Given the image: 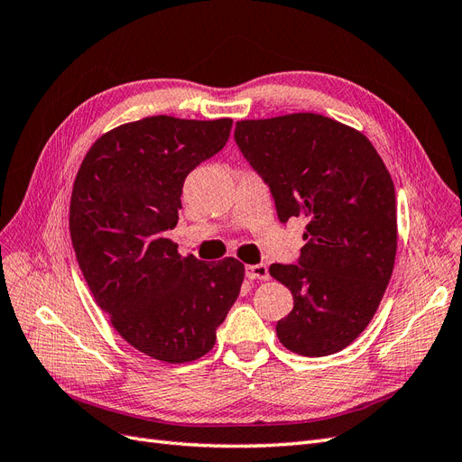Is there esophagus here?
Returning a JSON list of instances; mask_svg holds the SVG:
<instances>
[{
  "mask_svg": "<svg viewBox=\"0 0 462 462\" xmlns=\"http://www.w3.org/2000/svg\"><path fill=\"white\" fill-rule=\"evenodd\" d=\"M245 275L248 279H262V282H268L270 279V272H268V265L265 263H254V265H246L245 268Z\"/></svg>",
  "mask_w": 462,
  "mask_h": 462,
  "instance_id": "1",
  "label": "esophagus"
}]
</instances>
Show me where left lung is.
<instances>
[{"label":"left lung","mask_w":462,"mask_h":462,"mask_svg":"<svg viewBox=\"0 0 462 462\" xmlns=\"http://www.w3.org/2000/svg\"><path fill=\"white\" fill-rule=\"evenodd\" d=\"M235 141L270 187L277 217H306L299 263H272L295 306L275 331L289 351L328 356L366 329L397 254L395 187L360 131L319 114L236 121Z\"/></svg>","instance_id":"obj_1"}]
</instances>
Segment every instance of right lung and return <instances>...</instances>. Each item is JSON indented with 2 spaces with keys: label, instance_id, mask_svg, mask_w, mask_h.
<instances>
[{
  "label": "right lung",
  "instance_id": "right-lung-1",
  "mask_svg": "<svg viewBox=\"0 0 462 462\" xmlns=\"http://www.w3.org/2000/svg\"><path fill=\"white\" fill-rule=\"evenodd\" d=\"M231 125L170 116L119 125L75 177L69 231L97 306L136 351L170 365L212 351L245 279L239 260L180 256L165 236L187 175L226 146Z\"/></svg>",
  "mask_w": 462,
  "mask_h": 462
}]
</instances>
